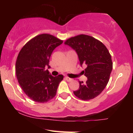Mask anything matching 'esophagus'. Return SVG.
Segmentation results:
<instances>
[{
  "label": "esophagus",
  "mask_w": 133,
  "mask_h": 133,
  "mask_svg": "<svg viewBox=\"0 0 133 133\" xmlns=\"http://www.w3.org/2000/svg\"><path fill=\"white\" fill-rule=\"evenodd\" d=\"M65 80H66L67 81H68V82L72 81V79L70 78V77H65Z\"/></svg>",
  "instance_id": "esophagus-1"
}]
</instances>
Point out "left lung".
<instances>
[{"mask_svg":"<svg viewBox=\"0 0 133 133\" xmlns=\"http://www.w3.org/2000/svg\"><path fill=\"white\" fill-rule=\"evenodd\" d=\"M77 53L81 66H86L82 73L86 82L79 81V88L74 91L82 100H90L99 95L106 88L112 69L111 56L101 42L87 35H79L65 42Z\"/></svg>","mask_w":133,"mask_h":133,"instance_id":"8db88e82","label":"left lung"}]
</instances>
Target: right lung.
Returning <instances> with one entry per match:
<instances>
[{
	"instance_id": "obj_1",
	"label": "right lung",
	"mask_w": 133,
	"mask_h": 133,
	"mask_svg": "<svg viewBox=\"0 0 133 133\" xmlns=\"http://www.w3.org/2000/svg\"><path fill=\"white\" fill-rule=\"evenodd\" d=\"M62 41L52 35L42 34L34 37L19 52L16 72L20 86L25 94L37 103H46L56 96L64 76H52L49 59L52 52Z\"/></svg>"
}]
</instances>
